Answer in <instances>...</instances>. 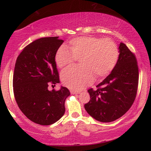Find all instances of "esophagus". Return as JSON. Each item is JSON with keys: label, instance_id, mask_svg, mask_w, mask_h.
Returning <instances> with one entry per match:
<instances>
[{"label": "esophagus", "instance_id": "1", "mask_svg": "<svg viewBox=\"0 0 151 151\" xmlns=\"http://www.w3.org/2000/svg\"><path fill=\"white\" fill-rule=\"evenodd\" d=\"M70 93H71V94H80V93H81V92L74 91H70Z\"/></svg>", "mask_w": 151, "mask_h": 151}]
</instances>
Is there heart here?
Returning <instances> with one entry per match:
<instances>
[{
	"label": "heart",
	"mask_w": 151,
	"mask_h": 151,
	"mask_svg": "<svg viewBox=\"0 0 151 151\" xmlns=\"http://www.w3.org/2000/svg\"><path fill=\"white\" fill-rule=\"evenodd\" d=\"M116 45L110 39L80 37L70 40L69 49L62 46L57 51L55 62L63 68L80 58L81 66L65 69L60 78L65 86L74 91H81L93 83L94 76L102 78L113 70L119 60Z\"/></svg>",
	"instance_id": "heart-1"
}]
</instances>
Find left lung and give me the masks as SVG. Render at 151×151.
<instances>
[{
    "instance_id": "8db88e82",
    "label": "left lung",
    "mask_w": 151,
    "mask_h": 151,
    "mask_svg": "<svg viewBox=\"0 0 151 151\" xmlns=\"http://www.w3.org/2000/svg\"><path fill=\"white\" fill-rule=\"evenodd\" d=\"M119 57L110 75L88 91L90 101L85 109L96 121L109 122L119 119L133 104L139 84V68L134 55L126 45L121 42Z\"/></svg>"
}]
</instances>
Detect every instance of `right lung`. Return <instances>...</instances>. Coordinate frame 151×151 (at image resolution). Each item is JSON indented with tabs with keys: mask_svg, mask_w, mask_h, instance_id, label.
I'll return each mask as SVG.
<instances>
[{
	"mask_svg": "<svg viewBox=\"0 0 151 151\" xmlns=\"http://www.w3.org/2000/svg\"><path fill=\"white\" fill-rule=\"evenodd\" d=\"M63 42L58 37L36 40L24 48L15 63V100L28 119L40 125L52 124L64 115L65 102L70 94L64 86L48 89L60 83L55 55Z\"/></svg>",
	"mask_w": 151,
	"mask_h": 151,
	"instance_id": "add662e5",
	"label": "right lung"
}]
</instances>
